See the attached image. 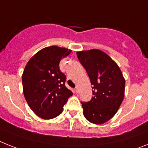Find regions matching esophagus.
<instances>
[{
  "mask_svg": "<svg viewBox=\"0 0 148 148\" xmlns=\"http://www.w3.org/2000/svg\"><path fill=\"white\" fill-rule=\"evenodd\" d=\"M74 92H75L76 94H77L78 92H79V88H78V87H76V88H74Z\"/></svg>",
  "mask_w": 148,
  "mask_h": 148,
  "instance_id": "1",
  "label": "esophagus"
}]
</instances>
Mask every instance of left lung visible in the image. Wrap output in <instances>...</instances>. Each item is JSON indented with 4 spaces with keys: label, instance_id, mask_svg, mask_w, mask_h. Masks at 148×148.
Wrapping results in <instances>:
<instances>
[{
    "label": "left lung",
    "instance_id": "1",
    "mask_svg": "<svg viewBox=\"0 0 148 148\" xmlns=\"http://www.w3.org/2000/svg\"><path fill=\"white\" fill-rule=\"evenodd\" d=\"M92 85L91 101L81 102L85 118L92 124H101L111 119L124 97L125 79L115 62L97 49L77 52Z\"/></svg>",
    "mask_w": 148,
    "mask_h": 148
}]
</instances>
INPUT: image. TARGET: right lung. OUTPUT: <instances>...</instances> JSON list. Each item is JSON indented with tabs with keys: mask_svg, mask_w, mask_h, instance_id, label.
Segmentation results:
<instances>
[{
	"mask_svg": "<svg viewBox=\"0 0 148 148\" xmlns=\"http://www.w3.org/2000/svg\"><path fill=\"white\" fill-rule=\"evenodd\" d=\"M71 52L57 46L45 47L25 66L22 75L24 97L33 112L42 119L58 116L73 95L65 86L66 76L60 69V62Z\"/></svg>",
	"mask_w": 148,
	"mask_h": 148,
	"instance_id": "right-lung-1",
	"label": "right lung"
}]
</instances>
